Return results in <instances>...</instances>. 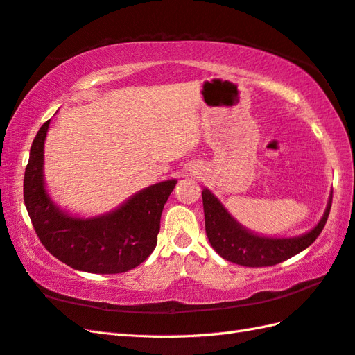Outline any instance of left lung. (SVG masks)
Returning <instances> with one entry per match:
<instances>
[{
	"instance_id": "left-lung-1",
	"label": "left lung",
	"mask_w": 355,
	"mask_h": 355,
	"mask_svg": "<svg viewBox=\"0 0 355 355\" xmlns=\"http://www.w3.org/2000/svg\"><path fill=\"white\" fill-rule=\"evenodd\" d=\"M202 207H205L206 235L209 243L221 258L244 267H270L290 259L291 256L310 247L328 220L333 193L322 220L305 235L293 238H268L243 227L221 205L209 189L202 191Z\"/></svg>"
}]
</instances>
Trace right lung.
Segmentation results:
<instances>
[{"mask_svg": "<svg viewBox=\"0 0 355 355\" xmlns=\"http://www.w3.org/2000/svg\"><path fill=\"white\" fill-rule=\"evenodd\" d=\"M45 122L30 148L24 173V202L42 245L67 266L97 275L125 273L140 266L157 245L163 207L177 180L146 187L122 206L94 218L62 212L44 183Z\"/></svg>", "mask_w": 355, "mask_h": 355, "instance_id": "obj_1", "label": "right lung"}]
</instances>
